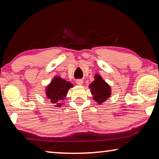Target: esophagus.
Wrapping results in <instances>:
<instances>
[{
    "mask_svg": "<svg viewBox=\"0 0 159 159\" xmlns=\"http://www.w3.org/2000/svg\"><path fill=\"white\" fill-rule=\"evenodd\" d=\"M76 83L78 85H83V80H81V79H78V80H76Z\"/></svg>",
    "mask_w": 159,
    "mask_h": 159,
    "instance_id": "esophagus-1",
    "label": "esophagus"
}]
</instances>
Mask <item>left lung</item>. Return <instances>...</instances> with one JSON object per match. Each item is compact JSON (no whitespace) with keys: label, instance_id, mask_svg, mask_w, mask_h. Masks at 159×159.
<instances>
[{"label":"left lung","instance_id":"8db88e82","mask_svg":"<svg viewBox=\"0 0 159 159\" xmlns=\"http://www.w3.org/2000/svg\"><path fill=\"white\" fill-rule=\"evenodd\" d=\"M90 92L93 95V99L98 104H101L110 98L111 90L110 85L102 79L99 74L95 76V80L89 85Z\"/></svg>","mask_w":159,"mask_h":159}]
</instances>
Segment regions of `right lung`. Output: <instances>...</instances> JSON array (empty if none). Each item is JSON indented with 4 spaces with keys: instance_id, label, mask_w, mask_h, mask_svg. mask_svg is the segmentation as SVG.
Instances as JSON below:
<instances>
[{
    "instance_id": "1",
    "label": "right lung",
    "mask_w": 159,
    "mask_h": 159,
    "mask_svg": "<svg viewBox=\"0 0 159 159\" xmlns=\"http://www.w3.org/2000/svg\"><path fill=\"white\" fill-rule=\"evenodd\" d=\"M73 87L72 83L66 81L60 76H55L45 89L47 98L55 107H60L65 99L69 88Z\"/></svg>"
}]
</instances>
